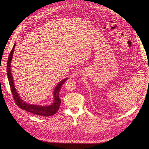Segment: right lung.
Segmentation results:
<instances>
[{
    "mask_svg": "<svg viewBox=\"0 0 149 149\" xmlns=\"http://www.w3.org/2000/svg\"><path fill=\"white\" fill-rule=\"evenodd\" d=\"M15 48V44H14L12 51L10 52L8 63H7V75L8 77V80L9 82V85L10 90L12 93V95L13 99L15 101V103L20 109H22L24 110H26L28 112H30L32 114H36L38 116H51L55 114L59 109V105L61 102V100L59 97V93L61 90V88L62 85L67 80L68 78H65L59 82V83L56 85V87H55L54 91V102L49 105V106H42L38 105H32L28 104L27 102H25L22 100L19 97L17 92L14 86V82L13 79L11 74L10 71V63L12 59L13 54L14 52V49Z\"/></svg>",
    "mask_w": 149,
    "mask_h": 149,
    "instance_id": "right-lung-1",
    "label": "right lung"
}]
</instances>
